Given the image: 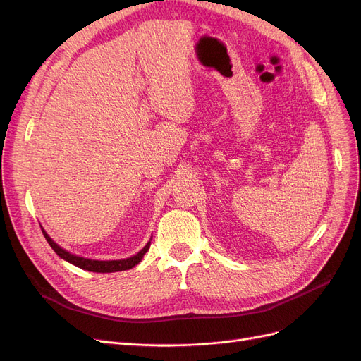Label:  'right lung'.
<instances>
[{"instance_id":"right-lung-1","label":"right lung","mask_w":361,"mask_h":361,"mask_svg":"<svg viewBox=\"0 0 361 361\" xmlns=\"http://www.w3.org/2000/svg\"><path fill=\"white\" fill-rule=\"evenodd\" d=\"M44 233V237L47 238L48 244L52 247V250L59 255L61 259L75 264V267H79L85 271H90V272H118V271H127V269H131L135 268L136 264L143 259L145 253L149 250L150 247V241L145 245V247L133 257H128V259H124V260H90V259H85V257H79V256H74L68 252H66L64 249H61L59 244H55L51 237L42 230Z\"/></svg>"}]
</instances>
